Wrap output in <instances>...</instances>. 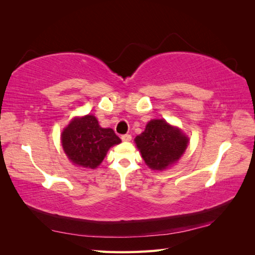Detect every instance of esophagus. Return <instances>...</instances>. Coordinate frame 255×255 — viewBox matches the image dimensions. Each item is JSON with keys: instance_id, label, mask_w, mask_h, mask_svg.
Returning <instances> with one entry per match:
<instances>
[{"instance_id": "34e87169", "label": "esophagus", "mask_w": 255, "mask_h": 255, "mask_svg": "<svg viewBox=\"0 0 255 255\" xmlns=\"http://www.w3.org/2000/svg\"><path fill=\"white\" fill-rule=\"evenodd\" d=\"M121 138H122L123 141H130V140H131V136H130V134H128V133L123 134Z\"/></svg>"}]
</instances>
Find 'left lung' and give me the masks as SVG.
<instances>
[{
  "mask_svg": "<svg viewBox=\"0 0 255 255\" xmlns=\"http://www.w3.org/2000/svg\"><path fill=\"white\" fill-rule=\"evenodd\" d=\"M145 163L152 170H164L184 153L188 139L164 119H153L134 139Z\"/></svg>",
  "mask_w": 255,
  "mask_h": 255,
  "instance_id": "8db88e82",
  "label": "left lung"
}]
</instances>
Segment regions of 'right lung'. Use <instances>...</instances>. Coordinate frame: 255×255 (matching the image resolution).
<instances>
[{
	"instance_id": "right-lung-1",
	"label": "right lung",
	"mask_w": 255,
	"mask_h": 255,
	"mask_svg": "<svg viewBox=\"0 0 255 255\" xmlns=\"http://www.w3.org/2000/svg\"><path fill=\"white\" fill-rule=\"evenodd\" d=\"M62 147L74 164L95 169L112 145L122 142L111 128H102L92 115L75 118L64 129Z\"/></svg>"
}]
</instances>
